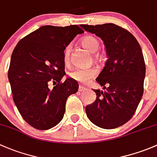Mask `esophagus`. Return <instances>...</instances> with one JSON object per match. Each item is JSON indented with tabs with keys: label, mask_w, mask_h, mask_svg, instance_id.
I'll return each instance as SVG.
<instances>
[{
	"label": "esophagus",
	"mask_w": 157,
	"mask_h": 157,
	"mask_svg": "<svg viewBox=\"0 0 157 157\" xmlns=\"http://www.w3.org/2000/svg\"><path fill=\"white\" fill-rule=\"evenodd\" d=\"M86 89H87V88H85V87L82 86V85H79V87H78V91L79 92L85 91V90H86Z\"/></svg>",
	"instance_id": "1"
}]
</instances>
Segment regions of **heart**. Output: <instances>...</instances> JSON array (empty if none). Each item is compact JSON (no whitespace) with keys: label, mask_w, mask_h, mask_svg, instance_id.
<instances>
[{"label":"heart","mask_w":157,"mask_h":157,"mask_svg":"<svg viewBox=\"0 0 157 157\" xmlns=\"http://www.w3.org/2000/svg\"><path fill=\"white\" fill-rule=\"evenodd\" d=\"M81 45L88 50L90 53L93 54V59L94 62L99 63L102 59V56L101 54H97V51L99 49L100 44L98 40L95 37L91 35L84 37L80 41ZM71 46L68 45L65 48L64 51V60L66 63H68L69 60V55H70ZM97 75V72L94 69H75L69 73V76L73 80L77 81L79 82H89L90 79L95 78Z\"/></svg>","instance_id":"heart-1"}]
</instances>
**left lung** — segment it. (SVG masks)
Masks as SVG:
<instances>
[{
  "mask_svg": "<svg viewBox=\"0 0 157 157\" xmlns=\"http://www.w3.org/2000/svg\"><path fill=\"white\" fill-rule=\"evenodd\" d=\"M80 26L102 39L108 56L96 78L103 90H94L97 98L85 112L97 126L116 128L132 119L143 96L146 67L141 48L132 33L113 23Z\"/></svg>",
  "mask_w": 157,
  "mask_h": 157,
  "instance_id": "8db88e82",
  "label": "left lung"
}]
</instances>
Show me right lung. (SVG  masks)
Instances as JSON below:
<instances>
[{
    "mask_svg": "<svg viewBox=\"0 0 157 157\" xmlns=\"http://www.w3.org/2000/svg\"><path fill=\"white\" fill-rule=\"evenodd\" d=\"M84 31L76 25H44L19 41L13 51L8 79L13 99L24 120L38 130L56 126L63 118L67 98L78 91L66 75V47ZM55 82L50 90L48 84Z\"/></svg>",
    "mask_w": 157,
    "mask_h": 157,
    "instance_id": "right-lung-1",
    "label": "right lung"
}]
</instances>
